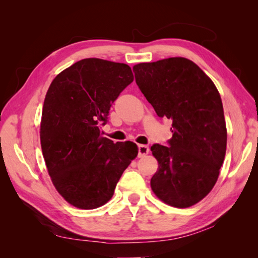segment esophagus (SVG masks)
<instances>
[{
  "label": "esophagus",
  "instance_id": "34e87169",
  "mask_svg": "<svg viewBox=\"0 0 258 258\" xmlns=\"http://www.w3.org/2000/svg\"><path fill=\"white\" fill-rule=\"evenodd\" d=\"M138 148H139V157L140 158L144 157V156H146L148 153H150V148H148V146H146V145L140 144L138 146Z\"/></svg>",
  "mask_w": 258,
  "mask_h": 258
}]
</instances>
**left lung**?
<instances>
[{
  "label": "left lung",
  "mask_w": 258,
  "mask_h": 258,
  "mask_svg": "<svg viewBox=\"0 0 258 258\" xmlns=\"http://www.w3.org/2000/svg\"><path fill=\"white\" fill-rule=\"evenodd\" d=\"M134 72L155 112L172 119L169 146L151 147L158 161L152 189L171 207L196 205L212 190L226 154L227 129L220 92L196 63L183 57L143 62Z\"/></svg>",
  "instance_id": "obj_1"
}]
</instances>
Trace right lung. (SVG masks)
<instances>
[{"label":"right lung","mask_w":258,"mask_h":258,"mask_svg":"<svg viewBox=\"0 0 258 258\" xmlns=\"http://www.w3.org/2000/svg\"><path fill=\"white\" fill-rule=\"evenodd\" d=\"M134 82L128 64L98 58L75 62L51 82L44 100L40 138L57 191L79 209L105 205L137 156L134 142L100 134L119 93Z\"/></svg>","instance_id":"right-lung-1"}]
</instances>
